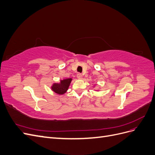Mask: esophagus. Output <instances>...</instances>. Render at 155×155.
<instances>
[{
    "label": "esophagus",
    "instance_id": "34e87169",
    "mask_svg": "<svg viewBox=\"0 0 155 155\" xmlns=\"http://www.w3.org/2000/svg\"><path fill=\"white\" fill-rule=\"evenodd\" d=\"M77 78H78V79H82V78H83L82 74H80V73H78V74H77Z\"/></svg>",
    "mask_w": 155,
    "mask_h": 155
}]
</instances>
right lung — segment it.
<instances>
[{
  "label": "right lung",
  "instance_id": "obj_1",
  "mask_svg": "<svg viewBox=\"0 0 155 155\" xmlns=\"http://www.w3.org/2000/svg\"><path fill=\"white\" fill-rule=\"evenodd\" d=\"M72 80V78L64 79L63 80H61L60 83H54L52 86L51 87V89L56 94H64L68 89Z\"/></svg>",
  "mask_w": 155,
  "mask_h": 155
}]
</instances>
